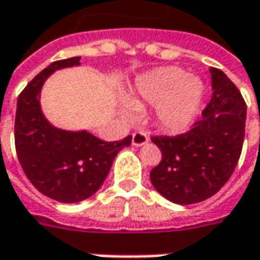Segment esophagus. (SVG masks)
<instances>
[{"label":"esophagus","mask_w":260,"mask_h":260,"mask_svg":"<svg viewBox=\"0 0 260 260\" xmlns=\"http://www.w3.org/2000/svg\"><path fill=\"white\" fill-rule=\"evenodd\" d=\"M132 143H133V146H136V147L144 146V144H147L148 143V136L144 133V132H141V130H139V132H134Z\"/></svg>","instance_id":"obj_1"}]
</instances>
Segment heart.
Returning a JSON list of instances; mask_svg holds the SVG:
<instances>
[{"label":"heart","instance_id":"obj_1","mask_svg":"<svg viewBox=\"0 0 260 260\" xmlns=\"http://www.w3.org/2000/svg\"><path fill=\"white\" fill-rule=\"evenodd\" d=\"M137 94L141 102L158 106L161 126L173 133H182L194 123L201 106L204 86L200 79L191 78L177 66L160 68L139 80ZM137 106L128 103L127 116H134Z\"/></svg>","mask_w":260,"mask_h":260}]
</instances>
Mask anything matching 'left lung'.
<instances>
[{"label": "left lung", "mask_w": 260, "mask_h": 260, "mask_svg": "<svg viewBox=\"0 0 260 260\" xmlns=\"http://www.w3.org/2000/svg\"><path fill=\"white\" fill-rule=\"evenodd\" d=\"M212 98L187 133L154 136L161 161L150 173L154 188L168 201L189 205L205 201L226 184L241 157L246 105L234 82L211 68Z\"/></svg>", "instance_id": "obj_1"}]
</instances>
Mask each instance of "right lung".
I'll list each match as a JSON object with an SVG mask.
<instances>
[{"label": "right lung", "instance_id": "obj_1", "mask_svg": "<svg viewBox=\"0 0 260 260\" xmlns=\"http://www.w3.org/2000/svg\"><path fill=\"white\" fill-rule=\"evenodd\" d=\"M80 58L52 62L21 92L15 114V150L25 175L39 192L73 204L92 197L106 180L113 160L132 144V136L103 141L93 134L52 126L41 110V89L58 69L80 65Z\"/></svg>", "mask_w": 260, "mask_h": 260}]
</instances>
